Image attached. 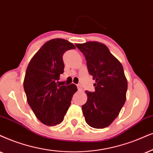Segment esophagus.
I'll return each mask as SVG.
<instances>
[{
	"label": "esophagus",
	"instance_id": "obj_1",
	"mask_svg": "<svg viewBox=\"0 0 153 153\" xmlns=\"http://www.w3.org/2000/svg\"><path fill=\"white\" fill-rule=\"evenodd\" d=\"M77 87H78V89L79 90H82V86H81L80 84H78L77 85Z\"/></svg>",
	"mask_w": 153,
	"mask_h": 153
}]
</instances>
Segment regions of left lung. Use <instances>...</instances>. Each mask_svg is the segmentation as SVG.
Here are the masks:
<instances>
[{
    "label": "left lung",
    "mask_w": 153,
    "mask_h": 153,
    "mask_svg": "<svg viewBox=\"0 0 153 153\" xmlns=\"http://www.w3.org/2000/svg\"><path fill=\"white\" fill-rule=\"evenodd\" d=\"M75 46L85 56L88 72L95 80V91H85L88 100L82 106L83 115L90 126L106 128L118 117L126 98L128 82L123 66L103 44L88 42Z\"/></svg>",
    "instance_id": "left-lung-1"
}]
</instances>
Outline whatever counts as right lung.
Returning <instances> with one entry per match:
<instances>
[{
    "mask_svg": "<svg viewBox=\"0 0 153 153\" xmlns=\"http://www.w3.org/2000/svg\"><path fill=\"white\" fill-rule=\"evenodd\" d=\"M73 49L75 46L65 39L49 40L27 68L23 83L27 100L36 118L45 125L55 126L63 121L78 90L75 84L60 86L56 82L63 73V53Z\"/></svg>",
    "mask_w": 153,
    "mask_h": 153,
    "instance_id": "add662e5",
    "label": "right lung"
}]
</instances>
